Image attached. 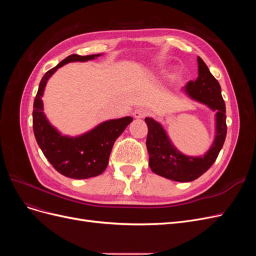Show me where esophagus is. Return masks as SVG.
Instances as JSON below:
<instances>
[{
    "mask_svg": "<svg viewBox=\"0 0 256 256\" xmlns=\"http://www.w3.org/2000/svg\"><path fill=\"white\" fill-rule=\"evenodd\" d=\"M147 114H148V111L143 109V108H140V109L134 110V113H132L134 118H144Z\"/></svg>",
    "mask_w": 256,
    "mask_h": 256,
    "instance_id": "34e87169",
    "label": "esophagus"
}]
</instances>
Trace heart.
<instances>
[{
    "instance_id": "obj_1",
    "label": "heart",
    "mask_w": 256,
    "mask_h": 256,
    "mask_svg": "<svg viewBox=\"0 0 256 256\" xmlns=\"http://www.w3.org/2000/svg\"><path fill=\"white\" fill-rule=\"evenodd\" d=\"M177 78H178V74H177V72H174V74L171 76V80H172V81H175Z\"/></svg>"
}]
</instances>
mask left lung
<instances>
[{"label":"left lung","instance_id":"1","mask_svg":"<svg viewBox=\"0 0 256 256\" xmlns=\"http://www.w3.org/2000/svg\"><path fill=\"white\" fill-rule=\"evenodd\" d=\"M198 76L196 81L182 88L184 95L207 106L214 115V138L203 156H188L178 150L164 126L152 118H146L148 132L146 147L150 154V166L154 173L174 182H192L210 168L222 148L226 136V104L219 82L209 72L204 60L198 56Z\"/></svg>","mask_w":256,"mask_h":256}]
</instances>
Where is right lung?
Masks as SVG:
<instances>
[{"label": "right lung", "mask_w": 256, "mask_h": 256, "mask_svg": "<svg viewBox=\"0 0 256 256\" xmlns=\"http://www.w3.org/2000/svg\"><path fill=\"white\" fill-rule=\"evenodd\" d=\"M102 56L72 54L44 74L34 100L33 129L38 146L44 157L58 173L74 180H86L104 173L109 164L112 147L124 130L134 120L130 116L100 122L83 134L69 136L62 134L51 125L44 112L42 96L51 76L58 68L72 62H88Z\"/></svg>", "instance_id": "add662e5"}]
</instances>
